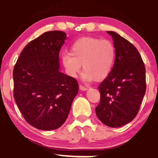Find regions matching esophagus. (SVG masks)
<instances>
[{
    "label": "esophagus",
    "mask_w": 158,
    "mask_h": 158,
    "mask_svg": "<svg viewBox=\"0 0 158 158\" xmlns=\"http://www.w3.org/2000/svg\"><path fill=\"white\" fill-rule=\"evenodd\" d=\"M79 89H80L81 90H83V91H85V90H88V88H87V87H85V86H83V85H79Z\"/></svg>",
    "instance_id": "1"
}]
</instances>
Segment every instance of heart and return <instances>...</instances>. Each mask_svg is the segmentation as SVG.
<instances>
[{"label": "heart", "mask_w": 158, "mask_h": 158, "mask_svg": "<svg viewBox=\"0 0 158 158\" xmlns=\"http://www.w3.org/2000/svg\"><path fill=\"white\" fill-rule=\"evenodd\" d=\"M116 59V49L108 40L94 37H83L77 40L70 49V53L61 55L65 72L70 77L76 78L84 69L85 81H100L109 75Z\"/></svg>", "instance_id": "heart-1"}]
</instances>
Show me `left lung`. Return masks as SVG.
<instances>
[{
    "label": "left lung",
    "mask_w": 158,
    "mask_h": 158,
    "mask_svg": "<svg viewBox=\"0 0 158 158\" xmlns=\"http://www.w3.org/2000/svg\"><path fill=\"white\" fill-rule=\"evenodd\" d=\"M111 35L116 59L109 75L99 85L100 102L95 108L99 120L118 128L135 119L146 93V68L138 50L117 32Z\"/></svg>",
    "instance_id": "1"
}]
</instances>
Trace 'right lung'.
Segmentation results:
<instances>
[{
    "label": "right lung",
    "instance_id": "add662e5",
    "mask_svg": "<svg viewBox=\"0 0 158 158\" xmlns=\"http://www.w3.org/2000/svg\"><path fill=\"white\" fill-rule=\"evenodd\" d=\"M66 39L62 31L44 32L23 48L14 68L15 102L38 129L61 126L79 91L77 81L60 71L59 51Z\"/></svg>",
    "mask_w": 158,
    "mask_h": 158
}]
</instances>
